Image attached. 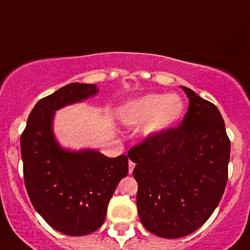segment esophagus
<instances>
[{
    "label": "esophagus",
    "mask_w": 250,
    "mask_h": 250,
    "mask_svg": "<svg viewBox=\"0 0 250 250\" xmlns=\"http://www.w3.org/2000/svg\"><path fill=\"white\" fill-rule=\"evenodd\" d=\"M134 163L132 162V161H129V162H128V168H129V169H128V172H129V174H132L133 173V170H134Z\"/></svg>",
    "instance_id": "34e87169"
}]
</instances>
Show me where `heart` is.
<instances>
[{"mask_svg":"<svg viewBox=\"0 0 250 250\" xmlns=\"http://www.w3.org/2000/svg\"><path fill=\"white\" fill-rule=\"evenodd\" d=\"M185 103L178 94L148 93L128 100L120 109V121L129 127L145 125L146 134L158 137L169 132L181 121Z\"/></svg>","mask_w":250,"mask_h":250,"instance_id":"b5f03b06","label":"heart"}]
</instances>
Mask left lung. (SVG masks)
<instances>
[{
  "instance_id": "8db88e82",
  "label": "left lung",
  "mask_w": 250,
  "mask_h": 250,
  "mask_svg": "<svg viewBox=\"0 0 250 250\" xmlns=\"http://www.w3.org/2000/svg\"><path fill=\"white\" fill-rule=\"evenodd\" d=\"M188 110L180 125L129 151L144 228L163 238L188 236L218 207L228 181L230 140L218 107L181 85Z\"/></svg>"
}]
</instances>
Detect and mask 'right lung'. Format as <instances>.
<instances>
[{
  "instance_id": "1",
  "label": "right lung",
  "mask_w": 250,
  "mask_h": 250,
  "mask_svg": "<svg viewBox=\"0 0 250 250\" xmlns=\"http://www.w3.org/2000/svg\"><path fill=\"white\" fill-rule=\"evenodd\" d=\"M98 93L97 84L85 83L59 88L35 105L20 139L32 206L54 230L69 236H84L103 225L110 198L128 174L127 155L111 158L95 148L72 150L55 137V112Z\"/></svg>"
}]
</instances>
